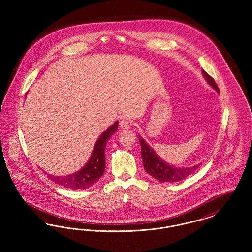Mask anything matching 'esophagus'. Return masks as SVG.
Returning a JSON list of instances; mask_svg holds the SVG:
<instances>
[{"label":"esophagus","mask_w":252,"mask_h":252,"mask_svg":"<svg viewBox=\"0 0 252 252\" xmlns=\"http://www.w3.org/2000/svg\"><path fill=\"white\" fill-rule=\"evenodd\" d=\"M131 126V122L127 119H122L120 121V127L122 129H128Z\"/></svg>","instance_id":"34e87169"}]
</instances>
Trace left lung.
Segmentation results:
<instances>
[{"label":"left lung","mask_w":252,"mask_h":252,"mask_svg":"<svg viewBox=\"0 0 252 252\" xmlns=\"http://www.w3.org/2000/svg\"><path fill=\"white\" fill-rule=\"evenodd\" d=\"M202 72L207 82L219 93V88L217 87L214 78L205 71H202ZM139 141L142 147V158L144 169L150 176H152L157 180H159L161 182H178L189 177L200 165L197 164L192 167L186 168L176 167L170 165L162 158H160V157L157 155L153 148H151L141 136H139Z\"/></svg>","instance_id":"obj_1"}]
</instances>
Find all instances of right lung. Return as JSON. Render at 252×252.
I'll return each mask as SVG.
<instances>
[{
	"label": "right lung",
	"instance_id": "right-lung-1",
	"mask_svg": "<svg viewBox=\"0 0 252 252\" xmlns=\"http://www.w3.org/2000/svg\"><path fill=\"white\" fill-rule=\"evenodd\" d=\"M118 128V122H115L97 140L93 154L84 167L69 176H53L47 174L50 180L65 188L81 190L94 185L103 176L106 166L105 147L110 138Z\"/></svg>",
	"mask_w": 252,
	"mask_h": 252
}]
</instances>
